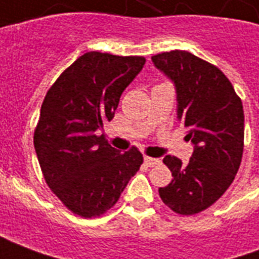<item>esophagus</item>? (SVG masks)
<instances>
[{
  "label": "esophagus",
  "instance_id": "34e87169",
  "mask_svg": "<svg viewBox=\"0 0 259 259\" xmlns=\"http://www.w3.org/2000/svg\"><path fill=\"white\" fill-rule=\"evenodd\" d=\"M144 163L147 166H154L159 163V158H151V157H144Z\"/></svg>",
  "mask_w": 259,
  "mask_h": 259
}]
</instances>
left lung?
<instances>
[{"label":"left lung","instance_id":"8db88e82","mask_svg":"<svg viewBox=\"0 0 259 259\" xmlns=\"http://www.w3.org/2000/svg\"><path fill=\"white\" fill-rule=\"evenodd\" d=\"M152 62L175 85L178 120L194 151L183 165L166 155L174 180L159 197L180 215H194L221 198L239 170L244 147V111L233 85L213 65L187 51L154 55Z\"/></svg>","mask_w":259,"mask_h":259}]
</instances>
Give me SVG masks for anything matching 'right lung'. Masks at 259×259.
I'll use <instances>...</instances> for the list:
<instances>
[{
	"instance_id": "right-lung-1",
	"label": "right lung",
	"mask_w": 259,
	"mask_h": 259,
	"mask_svg": "<svg viewBox=\"0 0 259 259\" xmlns=\"http://www.w3.org/2000/svg\"><path fill=\"white\" fill-rule=\"evenodd\" d=\"M144 64L143 57L91 51L62 72L42 101L34 130L38 163L54 194L80 217L112 208L143 163L137 148L119 152L97 135Z\"/></svg>"
}]
</instances>
